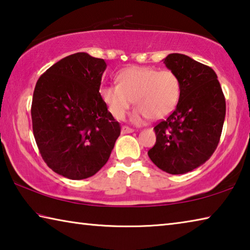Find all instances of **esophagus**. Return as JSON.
Wrapping results in <instances>:
<instances>
[{
  "label": "esophagus",
  "instance_id": "1",
  "mask_svg": "<svg viewBox=\"0 0 250 250\" xmlns=\"http://www.w3.org/2000/svg\"><path fill=\"white\" fill-rule=\"evenodd\" d=\"M133 129H131V128H129V126H126V125H124L121 128V133L122 134H125V133H132L133 132Z\"/></svg>",
  "mask_w": 250,
  "mask_h": 250
}]
</instances>
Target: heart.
<instances>
[{
  "mask_svg": "<svg viewBox=\"0 0 250 250\" xmlns=\"http://www.w3.org/2000/svg\"><path fill=\"white\" fill-rule=\"evenodd\" d=\"M117 82L118 84L101 86L99 89L101 100L117 119H124L133 99L138 104L131 115L134 124H142L150 117L162 119L170 115L180 99V79L170 69L128 67L118 74Z\"/></svg>",
  "mask_w": 250,
  "mask_h": 250,
  "instance_id": "heart-1",
  "label": "heart"
}]
</instances>
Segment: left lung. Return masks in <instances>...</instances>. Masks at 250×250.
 I'll use <instances>...</instances> for the list:
<instances>
[{"label":"left lung","instance_id":"obj_1","mask_svg":"<svg viewBox=\"0 0 250 250\" xmlns=\"http://www.w3.org/2000/svg\"><path fill=\"white\" fill-rule=\"evenodd\" d=\"M181 83L174 111L154 126L156 142L147 155L170 174H184L201 167L218 146L226 101L217 75L210 67L183 54L163 59Z\"/></svg>","mask_w":250,"mask_h":250}]
</instances>
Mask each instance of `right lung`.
Masks as SVG:
<instances>
[{"mask_svg":"<svg viewBox=\"0 0 250 250\" xmlns=\"http://www.w3.org/2000/svg\"><path fill=\"white\" fill-rule=\"evenodd\" d=\"M104 59L76 53L37 80L32 101L33 133L42 158L57 174L83 180L103 167L120 125L101 100Z\"/></svg>","mask_w":250,"mask_h":250,"instance_id":"right-lung-1","label":"right lung"}]
</instances>
